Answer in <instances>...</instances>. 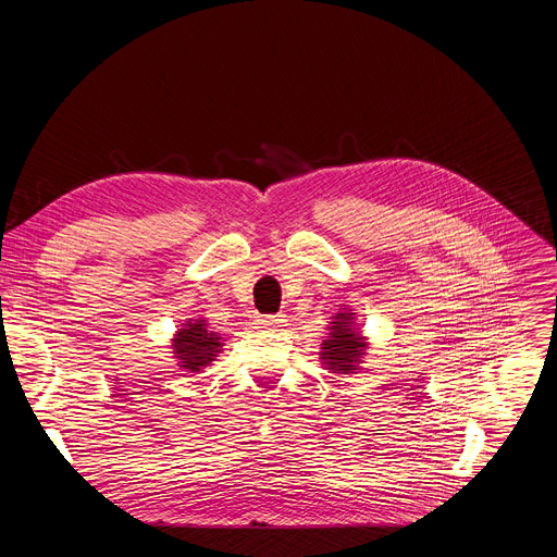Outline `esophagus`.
Listing matches in <instances>:
<instances>
[{
	"label": "esophagus",
	"mask_w": 557,
	"mask_h": 557,
	"mask_svg": "<svg viewBox=\"0 0 557 557\" xmlns=\"http://www.w3.org/2000/svg\"><path fill=\"white\" fill-rule=\"evenodd\" d=\"M284 314H264V317H260V320H256V324H258V329H262V331H277L280 326H284Z\"/></svg>",
	"instance_id": "obj_1"
}]
</instances>
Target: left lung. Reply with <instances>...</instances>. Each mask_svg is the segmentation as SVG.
Returning <instances> with one entry per match:
<instances>
[{
    "instance_id": "left-lung-1",
    "label": "left lung",
    "mask_w": 557,
    "mask_h": 557,
    "mask_svg": "<svg viewBox=\"0 0 557 557\" xmlns=\"http://www.w3.org/2000/svg\"><path fill=\"white\" fill-rule=\"evenodd\" d=\"M350 317L352 312H339L335 317L337 322H333L331 339H326L322 348L324 350L322 359L329 363V370L342 372V374L357 370V361L366 348L359 331L352 329Z\"/></svg>"
}]
</instances>
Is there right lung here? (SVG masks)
Instances as JSON below:
<instances>
[{
    "label": "right lung",
    "instance_id": "add662e5",
    "mask_svg": "<svg viewBox=\"0 0 557 557\" xmlns=\"http://www.w3.org/2000/svg\"><path fill=\"white\" fill-rule=\"evenodd\" d=\"M220 342L222 337H218V333H211L202 320L187 322L174 339V352L181 359V368L198 372L220 352Z\"/></svg>",
    "mask_w": 557,
    "mask_h": 557
}]
</instances>
